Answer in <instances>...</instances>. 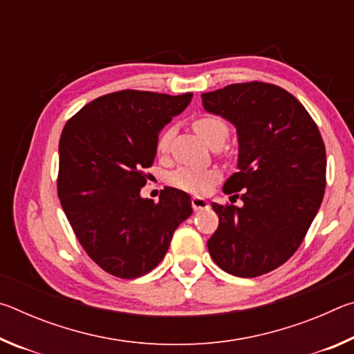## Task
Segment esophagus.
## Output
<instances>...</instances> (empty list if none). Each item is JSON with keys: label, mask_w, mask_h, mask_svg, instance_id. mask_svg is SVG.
<instances>
[{"label": "esophagus", "mask_w": 354, "mask_h": 354, "mask_svg": "<svg viewBox=\"0 0 354 354\" xmlns=\"http://www.w3.org/2000/svg\"><path fill=\"white\" fill-rule=\"evenodd\" d=\"M192 207H194L195 211H203V209L209 207V203L205 198H200V196H194V198H192Z\"/></svg>", "instance_id": "1"}]
</instances>
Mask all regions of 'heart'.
<instances>
[{
	"instance_id": "1",
	"label": "heart",
	"mask_w": 354,
	"mask_h": 354,
	"mask_svg": "<svg viewBox=\"0 0 354 354\" xmlns=\"http://www.w3.org/2000/svg\"><path fill=\"white\" fill-rule=\"evenodd\" d=\"M195 133L205 140L209 147H220L223 145L230 134V128L225 123V120L215 115H201L194 120L192 123ZM173 137V128H167L160 133L158 139V151L167 153L169 151L170 142ZM218 171L217 170H205L196 169V167H179L175 171L170 173L169 181L175 187L181 189L189 194L201 195L212 187V185L218 181Z\"/></svg>"
}]
</instances>
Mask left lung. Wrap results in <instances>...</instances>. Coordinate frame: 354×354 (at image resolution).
<instances>
[{"label":"left lung","instance_id":"left-lung-1","mask_svg":"<svg viewBox=\"0 0 354 354\" xmlns=\"http://www.w3.org/2000/svg\"><path fill=\"white\" fill-rule=\"evenodd\" d=\"M207 112L237 131V171L223 192L242 207L212 203L218 227L207 241L214 262L241 278L278 268L301 245L326 185V151L313 117L284 88L231 84L201 95ZM231 196V198H232Z\"/></svg>","mask_w":354,"mask_h":354}]
</instances>
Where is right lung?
<instances>
[{
	"instance_id": "1",
	"label": "right lung",
	"mask_w": 354,
	"mask_h": 354,
	"mask_svg": "<svg viewBox=\"0 0 354 354\" xmlns=\"http://www.w3.org/2000/svg\"><path fill=\"white\" fill-rule=\"evenodd\" d=\"M194 93L120 91L71 117L59 140L57 195L77 241L104 272L134 279L164 259L173 232L192 215L190 196L167 187L142 198L158 137Z\"/></svg>"
}]
</instances>
